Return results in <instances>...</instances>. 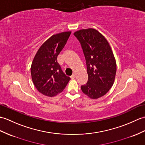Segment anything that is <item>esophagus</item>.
I'll return each mask as SVG.
<instances>
[{
  "instance_id": "esophagus-1",
  "label": "esophagus",
  "mask_w": 145,
  "mask_h": 145,
  "mask_svg": "<svg viewBox=\"0 0 145 145\" xmlns=\"http://www.w3.org/2000/svg\"><path fill=\"white\" fill-rule=\"evenodd\" d=\"M75 77H76V75H75V73H73V75L71 76V78H72V79H73V78H75Z\"/></svg>"
}]
</instances>
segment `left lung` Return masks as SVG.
I'll return each instance as SVG.
<instances>
[{"label":"left lung","mask_w":145,"mask_h":145,"mask_svg":"<svg viewBox=\"0 0 145 145\" xmlns=\"http://www.w3.org/2000/svg\"><path fill=\"white\" fill-rule=\"evenodd\" d=\"M85 57L88 80L81 89L90 98L105 95L112 86L116 74V62L109 42L96 29H80L74 33Z\"/></svg>","instance_id":"1"}]
</instances>
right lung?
<instances>
[{"instance_id":"add662e5","label":"right lung","mask_w":145,"mask_h":145,"mask_svg":"<svg viewBox=\"0 0 145 145\" xmlns=\"http://www.w3.org/2000/svg\"><path fill=\"white\" fill-rule=\"evenodd\" d=\"M71 31L58 33L44 42L36 54L31 67L33 82L42 95L52 97L65 89L70 78L65 75L57 61Z\"/></svg>"}]
</instances>
